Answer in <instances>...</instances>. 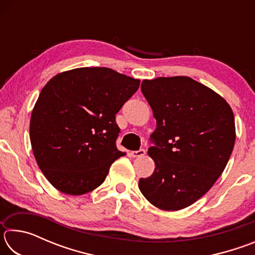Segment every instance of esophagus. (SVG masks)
Segmentation results:
<instances>
[{"instance_id":"1","label":"esophagus","mask_w":255,"mask_h":255,"mask_svg":"<svg viewBox=\"0 0 255 255\" xmlns=\"http://www.w3.org/2000/svg\"><path fill=\"white\" fill-rule=\"evenodd\" d=\"M145 154H146V150L143 148H140L139 150H132V152H130V155L132 157H141L144 156Z\"/></svg>"}]
</instances>
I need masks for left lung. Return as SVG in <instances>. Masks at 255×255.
<instances>
[{
    "label": "left lung",
    "mask_w": 255,
    "mask_h": 255,
    "mask_svg": "<svg viewBox=\"0 0 255 255\" xmlns=\"http://www.w3.org/2000/svg\"><path fill=\"white\" fill-rule=\"evenodd\" d=\"M140 89L156 129L147 152L155 170L138 187L159 209H183L225 170L235 144L234 114L225 99L188 76L144 80Z\"/></svg>",
    "instance_id": "1"
}]
</instances>
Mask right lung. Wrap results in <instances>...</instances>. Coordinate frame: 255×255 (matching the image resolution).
Masks as SVG:
<instances>
[{"label":"right lung","instance_id":"obj_1","mask_svg":"<svg viewBox=\"0 0 255 255\" xmlns=\"http://www.w3.org/2000/svg\"><path fill=\"white\" fill-rule=\"evenodd\" d=\"M139 83L107 67L74 68L47 82L31 112L30 141L54 188L81 196L103 183L125 155L116 146V114Z\"/></svg>","mask_w":255,"mask_h":255}]
</instances>
